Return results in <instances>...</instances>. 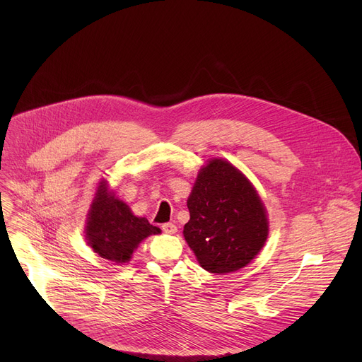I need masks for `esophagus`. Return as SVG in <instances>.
Instances as JSON below:
<instances>
[{
  "mask_svg": "<svg viewBox=\"0 0 362 362\" xmlns=\"http://www.w3.org/2000/svg\"><path fill=\"white\" fill-rule=\"evenodd\" d=\"M162 229H163L165 233H169V235H173V233L177 232V226L175 223H170V222L169 223H163Z\"/></svg>",
  "mask_w": 362,
  "mask_h": 362,
  "instance_id": "1",
  "label": "esophagus"
}]
</instances>
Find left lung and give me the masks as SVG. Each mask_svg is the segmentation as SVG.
<instances>
[{"mask_svg": "<svg viewBox=\"0 0 362 362\" xmlns=\"http://www.w3.org/2000/svg\"><path fill=\"white\" fill-rule=\"evenodd\" d=\"M183 236L203 269L229 274L246 267L264 247L269 223L252 183L233 165L212 159L187 199Z\"/></svg>", "mask_w": 362, "mask_h": 362, "instance_id": "8db88e82", "label": "left lung"}]
</instances>
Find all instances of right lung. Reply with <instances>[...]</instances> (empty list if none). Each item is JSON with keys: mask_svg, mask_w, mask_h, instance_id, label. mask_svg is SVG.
Instances as JSON below:
<instances>
[{"mask_svg": "<svg viewBox=\"0 0 362 362\" xmlns=\"http://www.w3.org/2000/svg\"><path fill=\"white\" fill-rule=\"evenodd\" d=\"M158 233V226L150 225L146 218L134 216L123 200L109 192L106 180L100 182L86 222L87 243L98 256L126 264L143 239Z\"/></svg>", "mask_w": 362, "mask_h": 362, "instance_id": "1", "label": "right lung"}]
</instances>
